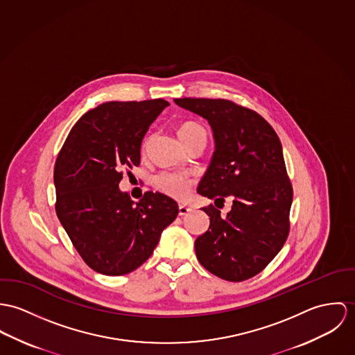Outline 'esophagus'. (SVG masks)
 <instances>
[{
	"label": "esophagus",
	"instance_id": "34e87169",
	"mask_svg": "<svg viewBox=\"0 0 355 355\" xmlns=\"http://www.w3.org/2000/svg\"><path fill=\"white\" fill-rule=\"evenodd\" d=\"M191 211H192V208L188 207V205H185V204H180V207H178V214H180L181 216L188 215Z\"/></svg>",
	"mask_w": 355,
	"mask_h": 355
}]
</instances>
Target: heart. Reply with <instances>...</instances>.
I'll use <instances>...</instances> for the list:
<instances>
[{"label": "heart", "mask_w": 355, "mask_h": 355, "mask_svg": "<svg viewBox=\"0 0 355 355\" xmlns=\"http://www.w3.org/2000/svg\"><path fill=\"white\" fill-rule=\"evenodd\" d=\"M178 136L182 141L204 136L207 137L205 129L198 125L196 122H184L178 128ZM157 188L160 192H163L167 196L174 197V198H184L189 193V188L192 185V180L184 174L178 173H162L157 177Z\"/></svg>", "instance_id": "1"}]
</instances>
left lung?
Instances as JSON below:
<instances>
[{"instance_id": "8db88e82", "label": "left lung", "mask_w": 355, "mask_h": 355, "mask_svg": "<svg viewBox=\"0 0 355 355\" xmlns=\"http://www.w3.org/2000/svg\"><path fill=\"white\" fill-rule=\"evenodd\" d=\"M175 105L208 121L215 141L197 192L214 198L202 211L209 227L195 242L197 260L211 274L242 282L261 272L288 236L293 188L280 140L253 110L225 99L184 98ZM230 196L234 205L217 209Z\"/></svg>"}]
</instances>
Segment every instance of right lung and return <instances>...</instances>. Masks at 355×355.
Returning a JSON list of instances; mask_svg holds the SVG:
<instances>
[{
  "label": "right lung",
  "mask_w": 355,
  "mask_h": 355,
  "mask_svg": "<svg viewBox=\"0 0 355 355\" xmlns=\"http://www.w3.org/2000/svg\"><path fill=\"white\" fill-rule=\"evenodd\" d=\"M168 102H106L71 129L54 167L55 212L81 259L103 275L129 274L154 252L178 205L146 192L119 191L121 170L140 164L141 141Z\"/></svg>",
  "instance_id": "right-lung-1"
}]
</instances>
